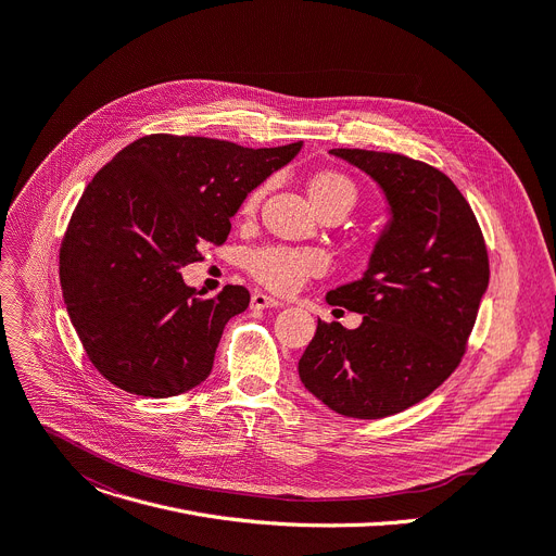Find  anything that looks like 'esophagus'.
I'll list each match as a JSON object with an SVG mask.
<instances>
[{
	"label": "esophagus",
	"mask_w": 556,
	"mask_h": 556,
	"mask_svg": "<svg viewBox=\"0 0 556 556\" xmlns=\"http://www.w3.org/2000/svg\"><path fill=\"white\" fill-rule=\"evenodd\" d=\"M277 306H281V301L270 296V294H266V292H255V294H252V299H250V308H255V311L277 308Z\"/></svg>",
	"instance_id": "obj_1"
}]
</instances>
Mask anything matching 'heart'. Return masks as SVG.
<instances>
[{
	"label": "heart",
	"mask_w": 556,
	"mask_h": 556,
	"mask_svg": "<svg viewBox=\"0 0 556 556\" xmlns=\"http://www.w3.org/2000/svg\"><path fill=\"white\" fill-rule=\"evenodd\" d=\"M264 190L266 188L260 186L252 192H248V197L241 204V215L245 217L255 215V211L260 208V201L264 197ZM308 192L319 213L328 208H337L345 215L348 211L355 208L359 199V190L355 181L341 173H319L308 184ZM326 268H328L326 252L317 248L268 245V248L255 250L248 257L250 275L266 288L281 294L294 292L306 279L321 275Z\"/></svg>",
	"instance_id": "b5f03b06"
}]
</instances>
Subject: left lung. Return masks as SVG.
<instances>
[{"label": "left lung", "mask_w": 556, "mask_h": 556, "mask_svg": "<svg viewBox=\"0 0 556 556\" xmlns=\"http://www.w3.org/2000/svg\"><path fill=\"white\" fill-rule=\"evenodd\" d=\"M386 192L392 219L359 281L328 292L359 328L317 324L299 377L343 417L383 419L437 390L464 359L488 288L479 222L447 175L396 153L332 148Z\"/></svg>", "instance_id": "obj_1"}]
</instances>
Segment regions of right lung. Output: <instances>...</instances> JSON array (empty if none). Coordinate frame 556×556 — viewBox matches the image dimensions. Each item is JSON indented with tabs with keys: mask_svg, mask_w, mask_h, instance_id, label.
I'll return each instance as SVG.
<instances>
[{
	"mask_svg": "<svg viewBox=\"0 0 556 556\" xmlns=\"http://www.w3.org/2000/svg\"><path fill=\"white\" fill-rule=\"evenodd\" d=\"M304 141L243 148L211 137L146 135L86 186L60 248L68 317L90 364L139 396H175L204 381L226 324L250 292L199 299L181 268L222 245L245 194Z\"/></svg>",
	"mask_w": 556,
	"mask_h": 556,
	"instance_id": "add662e5",
	"label": "right lung"
}]
</instances>
